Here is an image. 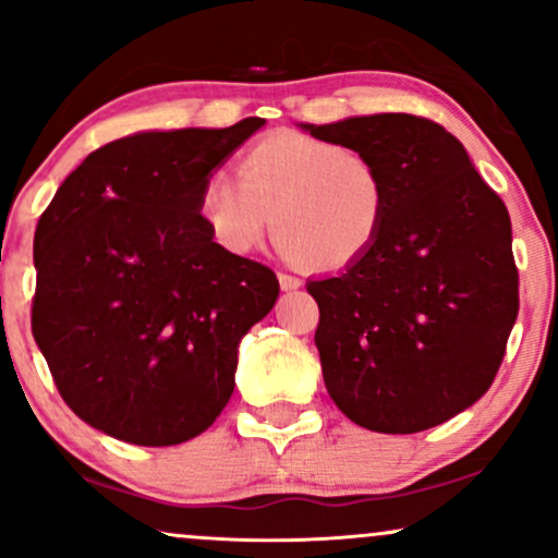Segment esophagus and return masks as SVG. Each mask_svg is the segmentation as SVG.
I'll use <instances>...</instances> for the list:
<instances>
[{
    "label": "esophagus",
    "instance_id": "1",
    "mask_svg": "<svg viewBox=\"0 0 558 558\" xmlns=\"http://www.w3.org/2000/svg\"><path fill=\"white\" fill-rule=\"evenodd\" d=\"M278 283L283 291H296V288H301V280L293 278V275H286V272H278Z\"/></svg>",
    "mask_w": 558,
    "mask_h": 558
}]
</instances>
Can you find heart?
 Masks as SVG:
<instances>
[{
  "instance_id": "b5f03b06",
  "label": "heart",
  "mask_w": 558,
  "mask_h": 558,
  "mask_svg": "<svg viewBox=\"0 0 558 558\" xmlns=\"http://www.w3.org/2000/svg\"><path fill=\"white\" fill-rule=\"evenodd\" d=\"M388 204V178L373 157L296 131L248 146L239 181L213 172L198 191V215L226 252H254L272 220L280 252L317 270L367 257Z\"/></svg>"
}]
</instances>
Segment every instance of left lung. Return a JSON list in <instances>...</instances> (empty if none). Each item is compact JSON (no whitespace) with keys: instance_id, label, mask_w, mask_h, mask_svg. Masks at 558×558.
Returning <instances> with one entry per match:
<instances>
[{"instance_id":"1","label":"left lung","mask_w":558,"mask_h":558,"mask_svg":"<svg viewBox=\"0 0 558 558\" xmlns=\"http://www.w3.org/2000/svg\"><path fill=\"white\" fill-rule=\"evenodd\" d=\"M301 131L373 157L390 194L367 257L306 283L330 399L375 433H420L457 417L490 388L520 310L506 204L462 141L417 114Z\"/></svg>"}]
</instances>
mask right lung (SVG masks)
Segmentation results:
<instances>
[{
  "label": "right lung",
  "mask_w": 558,
  "mask_h": 558,
  "mask_svg": "<svg viewBox=\"0 0 558 558\" xmlns=\"http://www.w3.org/2000/svg\"><path fill=\"white\" fill-rule=\"evenodd\" d=\"M265 125L144 131L88 155L34 235V338L83 422L175 446L220 417L241 338L272 310L270 267L215 243L207 175Z\"/></svg>",
  "instance_id": "1"
}]
</instances>
